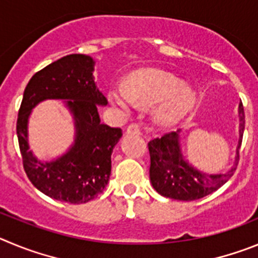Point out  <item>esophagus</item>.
Here are the masks:
<instances>
[{
    "mask_svg": "<svg viewBox=\"0 0 258 258\" xmlns=\"http://www.w3.org/2000/svg\"><path fill=\"white\" fill-rule=\"evenodd\" d=\"M127 134L128 135H140L141 134V127L139 123H131L127 127Z\"/></svg>",
    "mask_w": 258,
    "mask_h": 258,
    "instance_id": "esophagus-1",
    "label": "esophagus"
}]
</instances>
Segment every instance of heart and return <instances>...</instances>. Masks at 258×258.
I'll use <instances>...</instances> for the list:
<instances>
[{"label": "heart", "mask_w": 258, "mask_h": 258, "mask_svg": "<svg viewBox=\"0 0 258 258\" xmlns=\"http://www.w3.org/2000/svg\"><path fill=\"white\" fill-rule=\"evenodd\" d=\"M109 101L128 112L135 103L141 106H154L155 119L162 126H175L192 108L196 95L185 83L172 74L157 69L135 72L127 85H115L109 89Z\"/></svg>", "instance_id": "1"}]
</instances>
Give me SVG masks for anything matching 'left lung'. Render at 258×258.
<instances>
[{
  "instance_id": "1",
  "label": "left lung",
  "mask_w": 258,
  "mask_h": 258,
  "mask_svg": "<svg viewBox=\"0 0 258 258\" xmlns=\"http://www.w3.org/2000/svg\"><path fill=\"white\" fill-rule=\"evenodd\" d=\"M244 109L239 104V141L234 166L225 173L208 175L198 171L182 157L180 146V130L164 134L161 139L149 141L150 181L161 196L177 201H197L226 184L234 175L239 162V149L244 132Z\"/></svg>"
}]
</instances>
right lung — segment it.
<instances>
[{"label":"right lung","mask_w":258,"mask_h":258,"mask_svg":"<svg viewBox=\"0 0 258 258\" xmlns=\"http://www.w3.org/2000/svg\"><path fill=\"white\" fill-rule=\"evenodd\" d=\"M91 56L72 54L37 72L28 82L16 122L23 166L32 184L60 202L81 204L96 198L108 185L112 153L122 130L100 122L97 106L106 105L94 78ZM66 100L74 114L76 138L69 152L50 162L38 161L29 150L27 120L43 100Z\"/></svg>","instance_id":"1"}]
</instances>
